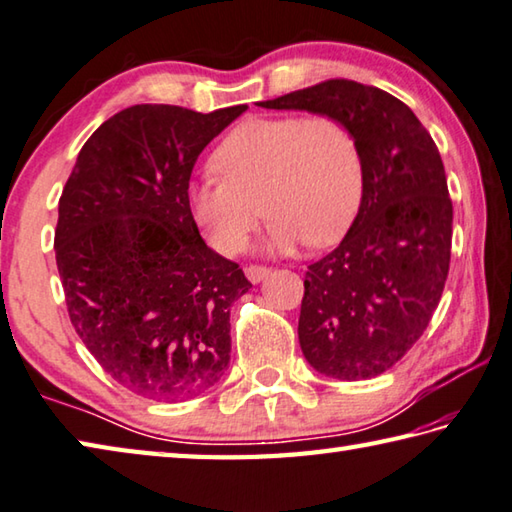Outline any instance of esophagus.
<instances>
[{
    "instance_id": "obj_1",
    "label": "esophagus",
    "mask_w": 512,
    "mask_h": 512,
    "mask_svg": "<svg viewBox=\"0 0 512 512\" xmlns=\"http://www.w3.org/2000/svg\"><path fill=\"white\" fill-rule=\"evenodd\" d=\"M244 273H246V277H248V282L259 284V282H262V279L270 273V268L259 266V264H250V266H246Z\"/></svg>"
}]
</instances>
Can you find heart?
Masks as SVG:
<instances>
[{
	"mask_svg": "<svg viewBox=\"0 0 512 512\" xmlns=\"http://www.w3.org/2000/svg\"><path fill=\"white\" fill-rule=\"evenodd\" d=\"M210 168L217 179L190 186L188 208L226 257L246 248L262 210L270 250L288 253L304 239L326 246L353 224L364 197L362 148L333 115L244 119L213 150Z\"/></svg>",
	"mask_w": 512,
	"mask_h": 512,
	"instance_id": "b5f03b06",
	"label": "heart"
}]
</instances>
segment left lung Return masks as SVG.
<instances>
[{
	"label": "left lung",
	"mask_w": 512,
	"mask_h": 512,
	"mask_svg": "<svg viewBox=\"0 0 512 512\" xmlns=\"http://www.w3.org/2000/svg\"><path fill=\"white\" fill-rule=\"evenodd\" d=\"M259 106L333 115L357 135L362 204L342 244L308 266L297 333L317 373L344 382L382 375L424 335L444 293L453 202L439 150L404 102L353 79Z\"/></svg>",
	"instance_id": "1"
}]
</instances>
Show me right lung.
Segmentation results:
<instances>
[{
  "mask_svg": "<svg viewBox=\"0 0 512 512\" xmlns=\"http://www.w3.org/2000/svg\"><path fill=\"white\" fill-rule=\"evenodd\" d=\"M248 106L137 104L79 150L59 197L55 259L79 339L117 384L193 399L230 362V306L253 286L188 208L202 150Z\"/></svg>",
  "mask_w": 512,
  "mask_h": 512,
  "instance_id": "obj_1",
  "label": "right lung"
}]
</instances>
